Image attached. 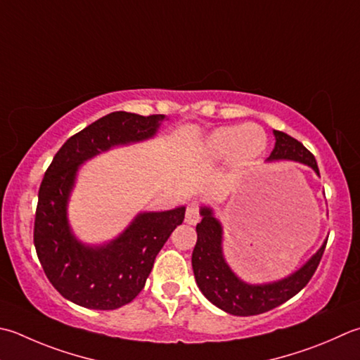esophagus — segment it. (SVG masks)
Segmentation results:
<instances>
[{"mask_svg":"<svg viewBox=\"0 0 360 360\" xmlns=\"http://www.w3.org/2000/svg\"><path fill=\"white\" fill-rule=\"evenodd\" d=\"M186 221L188 224H196L200 221V204L198 202H190L186 210Z\"/></svg>","mask_w":360,"mask_h":360,"instance_id":"1","label":"esophagus"}]
</instances>
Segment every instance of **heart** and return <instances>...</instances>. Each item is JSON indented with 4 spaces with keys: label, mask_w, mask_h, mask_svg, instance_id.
Here are the masks:
<instances>
[{
    "label": "heart",
    "mask_w": 360,
    "mask_h": 360,
    "mask_svg": "<svg viewBox=\"0 0 360 360\" xmlns=\"http://www.w3.org/2000/svg\"><path fill=\"white\" fill-rule=\"evenodd\" d=\"M266 146L265 132L257 124L223 126L209 139L207 154L212 159L223 158L231 150V159L237 167L256 160Z\"/></svg>",
    "instance_id": "obj_1"
}]
</instances>
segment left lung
Segmentation results:
<instances>
[{
  "instance_id": "8db88e82",
  "label": "left lung",
  "mask_w": 360,
  "mask_h": 360,
  "mask_svg": "<svg viewBox=\"0 0 360 360\" xmlns=\"http://www.w3.org/2000/svg\"><path fill=\"white\" fill-rule=\"evenodd\" d=\"M274 137H276V145L269 160L290 159L302 162L312 167L316 174H320L314 154L297 139L283 131H274ZM201 215L202 220L196 224L198 240L192 255L196 284L212 304L237 316L269 312L295 297L314 276L326 248L325 243L302 269L283 281L265 285H248L242 283L224 262L221 252V226L214 218L212 210L202 207Z\"/></svg>"
}]
</instances>
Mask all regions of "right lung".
I'll return each mask as SVG.
<instances>
[{"mask_svg":"<svg viewBox=\"0 0 360 360\" xmlns=\"http://www.w3.org/2000/svg\"><path fill=\"white\" fill-rule=\"evenodd\" d=\"M164 118L112 112L70 137L46 168L35 209L34 246L49 283L77 306L114 311L131 302L145 287L158 252L184 220V207L140 214L122 236L100 248L77 242L67 223L77 167L110 146L154 136Z\"/></svg>","mask_w":360,"mask_h":360,"instance_id":"add662e5","label":"right lung"}]
</instances>
